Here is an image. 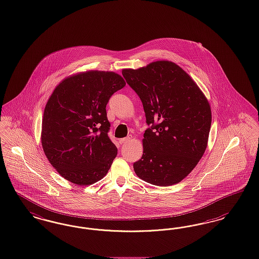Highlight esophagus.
I'll use <instances>...</instances> for the list:
<instances>
[{
    "label": "esophagus",
    "instance_id": "1",
    "mask_svg": "<svg viewBox=\"0 0 259 259\" xmlns=\"http://www.w3.org/2000/svg\"><path fill=\"white\" fill-rule=\"evenodd\" d=\"M131 140H132V135H129V136H127L126 138L121 139L119 142H120V144H125V143H128V142H130Z\"/></svg>",
    "mask_w": 259,
    "mask_h": 259
}]
</instances>
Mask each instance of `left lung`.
<instances>
[{
  "mask_svg": "<svg viewBox=\"0 0 259 259\" xmlns=\"http://www.w3.org/2000/svg\"><path fill=\"white\" fill-rule=\"evenodd\" d=\"M127 83L141 98L146 123L144 153L136 175L156 186L179 183L205 152L212 121L211 107L196 82L169 61L122 69Z\"/></svg>",
  "mask_w": 259,
  "mask_h": 259,
  "instance_id": "obj_1",
  "label": "left lung"
}]
</instances>
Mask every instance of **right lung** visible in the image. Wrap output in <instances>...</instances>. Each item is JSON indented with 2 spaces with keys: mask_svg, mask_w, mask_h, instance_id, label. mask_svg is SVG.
Here are the masks:
<instances>
[{
  "mask_svg": "<svg viewBox=\"0 0 259 259\" xmlns=\"http://www.w3.org/2000/svg\"><path fill=\"white\" fill-rule=\"evenodd\" d=\"M125 84L117 73L89 70L63 79L47 101L43 151L56 170L77 186L101 180L117 154L108 136L106 106Z\"/></svg>",
  "mask_w": 259,
  "mask_h": 259,
  "instance_id": "1",
  "label": "right lung"
}]
</instances>
